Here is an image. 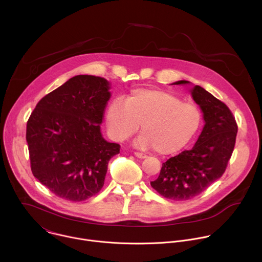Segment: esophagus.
<instances>
[{
    "mask_svg": "<svg viewBox=\"0 0 262 262\" xmlns=\"http://www.w3.org/2000/svg\"><path fill=\"white\" fill-rule=\"evenodd\" d=\"M134 155H135L137 158H139V159H146V158H147V156H146L145 154H142V152H139V151H135Z\"/></svg>",
    "mask_w": 262,
    "mask_h": 262,
    "instance_id": "1",
    "label": "esophagus"
}]
</instances>
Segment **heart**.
Wrapping results in <instances>:
<instances>
[{"label": "heart", "mask_w": 262, "mask_h": 262, "mask_svg": "<svg viewBox=\"0 0 262 262\" xmlns=\"http://www.w3.org/2000/svg\"><path fill=\"white\" fill-rule=\"evenodd\" d=\"M200 108L193 102L182 101L177 95L159 89L133 90L125 101L116 97L105 112L110 136L123 142L140 127L143 134L137 144L154 147L158 154L177 151L197 133L201 124Z\"/></svg>", "instance_id": "obj_1"}]
</instances>
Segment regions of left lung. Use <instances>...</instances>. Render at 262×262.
I'll return each mask as SVG.
<instances>
[{
	"instance_id": "left-lung-1",
	"label": "left lung",
	"mask_w": 262,
	"mask_h": 262,
	"mask_svg": "<svg viewBox=\"0 0 262 262\" xmlns=\"http://www.w3.org/2000/svg\"><path fill=\"white\" fill-rule=\"evenodd\" d=\"M179 81L174 84H188ZM194 100L203 112L205 125L191 150L163 163L152 188L163 197L175 201L190 200L219 179L232 156L237 123L230 108L200 86L192 90Z\"/></svg>"
}]
</instances>
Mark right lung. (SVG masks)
I'll list each match as a JSON object with an SVG mask.
<instances>
[{
	"mask_svg": "<svg viewBox=\"0 0 262 262\" xmlns=\"http://www.w3.org/2000/svg\"><path fill=\"white\" fill-rule=\"evenodd\" d=\"M108 83L77 76L42 97L27 122L33 175L56 196L74 202L95 196L103 186L107 163L120 145L100 133L110 99Z\"/></svg>",
	"mask_w": 262,
	"mask_h": 262,
	"instance_id": "1",
	"label": "right lung"
}]
</instances>
